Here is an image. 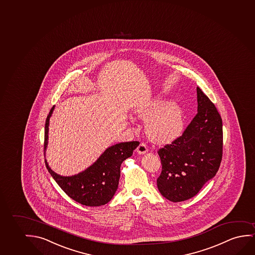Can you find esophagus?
Instances as JSON below:
<instances>
[{
	"instance_id": "1",
	"label": "esophagus",
	"mask_w": 255,
	"mask_h": 255,
	"mask_svg": "<svg viewBox=\"0 0 255 255\" xmlns=\"http://www.w3.org/2000/svg\"><path fill=\"white\" fill-rule=\"evenodd\" d=\"M147 152V147L146 146V144L141 142L140 145L137 147V153L140 154H143Z\"/></svg>"
}]
</instances>
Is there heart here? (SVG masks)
Here are the masks:
<instances>
[{
  "label": "heart",
  "mask_w": 255,
  "mask_h": 255,
  "mask_svg": "<svg viewBox=\"0 0 255 255\" xmlns=\"http://www.w3.org/2000/svg\"><path fill=\"white\" fill-rule=\"evenodd\" d=\"M138 119L146 121V133L155 143H169L182 134L185 114L181 105L163 98H154L140 105L135 111Z\"/></svg>",
  "instance_id": "1"
}]
</instances>
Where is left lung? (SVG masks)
Here are the masks:
<instances>
[{"instance_id": "obj_1", "label": "left lung", "mask_w": 255, "mask_h": 255, "mask_svg": "<svg viewBox=\"0 0 255 255\" xmlns=\"http://www.w3.org/2000/svg\"><path fill=\"white\" fill-rule=\"evenodd\" d=\"M197 114L181 136L158 150L161 173L158 190L171 202L196 196L215 176L222 160V119L199 87Z\"/></svg>"}]
</instances>
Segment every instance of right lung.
<instances>
[{"instance_id":"right-lung-1","label":"right lung","mask_w":255,"mask_h":255,"mask_svg":"<svg viewBox=\"0 0 255 255\" xmlns=\"http://www.w3.org/2000/svg\"><path fill=\"white\" fill-rule=\"evenodd\" d=\"M55 106L47 116L44 128V155L48 144L50 118ZM140 144L139 141H128L108 147L93 165L82 172L72 176H63L50 169L46 159L45 165L50 176L62 190L73 200L86 206H101L111 200L118 189L121 165Z\"/></svg>"}]
</instances>
